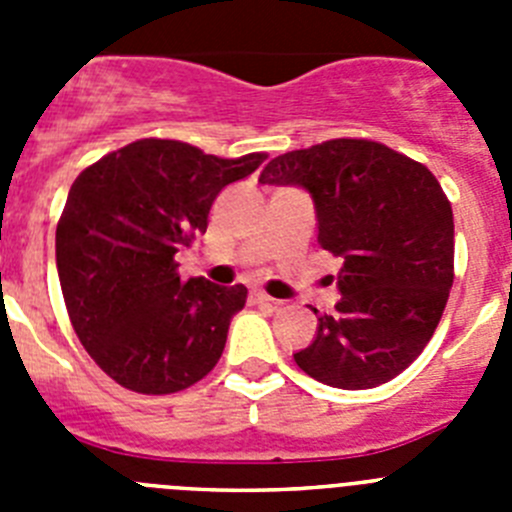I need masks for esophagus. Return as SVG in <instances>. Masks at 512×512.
Returning <instances> with one entry per match:
<instances>
[{"instance_id":"1","label":"esophagus","mask_w":512,"mask_h":512,"mask_svg":"<svg viewBox=\"0 0 512 512\" xmlns=\"http://www.w3.org/2000/svg\"><path fill=\"white\" fill-rule=\"evenodd\" d=\"M251 302L253 305H277V300L261 292V289H251Z\"/></svg>"}]
</instances>
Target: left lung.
<instances>
[{
    "mask_svg": "<svg viewBox=\"0 0 512 512\" xmlns=\"http://www.w3.org/2000/svg\"><path fill=\"white\" fill-rule=\"evenodd\" d=\"M259 182L307 189L318 243L343 259L336 312L320 315L297 366L341 390L405 372L454 284V215L436 176L377 140L336 138L271 158Z\"/></svg>",
    "mask_w": 512,
    "mask_h": 512,
    "instance_id": "1",
    "label": "left lung"
}]
</instances>
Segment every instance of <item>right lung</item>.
Here are the masks:
<instances>
[{
	"label": "right lung",
	"instance_id": "right-lung-1",
	"mask_svg": "<svg viewBox=\"0 0 512 512\" xmlns=\"http://www.w3.org/2000/svg\"><path fill=\"white\" fill-rule=\"evenodd\" d=\"M264 158H217L182 140L143 138L71 184L56 228L63 300L81 346L125 390L182 392L223 356L248 289L182 282L174 256L205 233L220 189Z\"/></svg>",
	"mask_w": 512,
	"mask_h": 512
}]
</instances>
